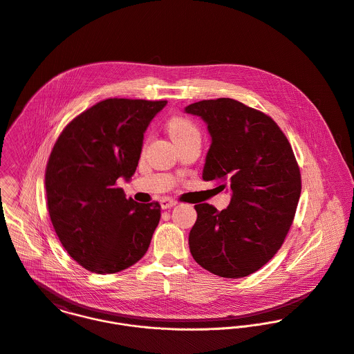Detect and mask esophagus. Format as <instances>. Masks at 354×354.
<instances>
[{"label": "esophagus", "mask_w": 354, "mask_h": 354, "mask_svg": "<svg viewBox=\"0 0 354 354\" xmlns=\"http://www.w3.org/2000/svg\"><path fill=\"white\" fill-rule=\"evenodd\" d=\"M175 205H176V201L169 199V198H162V199L160 201L161 209H169V207H172V206H175Z\"/></svg>", "instance_id": "obj_1"}]
</instances>
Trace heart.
I'll return each mask as SVG.
<instances>
[{
    "label": "heart",
    "instance_id": "obj_1",
    "mask_svg": "<svg viewBox=\"0 0 354 354\" xmlns=\"http://www.w3.org/2000/svg\"><path fill=\"white\" fill-rule=\"evenodd\" d=\"M168 129H169V134H171L174 142L183 141V140L193 138V137H199V130H198L196 123L192 122L190 119H171Z\"/></svg>",
    "mask_w": 354,
    "mask_h": 354
}]
</instances>
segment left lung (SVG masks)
<instances>
[{
    "mask_svg": "<svg viewBox=\"0 0 354 354\" xmlns=\"http://www.w3.org/2000/svg\"><path fill=\"white\" fill-rule=\"evenodd\" d=\"M185 113L201 117L212 137L203 180L232 193L221 212L194 206L190 252L213 274H252L274 257L296 213L301 176L292 147L273 119L230 97L196 102Z\"/></svg>",
    "mask_w": 354,
    "mask_h": 354,
    "instance_id": "obj_1",
    "label": "left lung"
}]
</instances>
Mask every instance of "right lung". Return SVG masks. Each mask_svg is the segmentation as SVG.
<instances>
[{
    "mask_svg": "<svg viewBox=\"0 0 354 354\" xmlns=\"http://www.w3.org/2000/svg\"><path fill=\"white\" fill-rule=\"evenodd\" d=\"M167 100L106 99L73 119L46 167L48 214L61 244L84 269L113 274L138 262L160 221L158 202L117 186L134 175L144 133Z\"/></svg>",
    "mask_w": 354,
    "mask_h": 354,
    "instance_id": "1",
    "label": "right lung"
}]
</instances>
